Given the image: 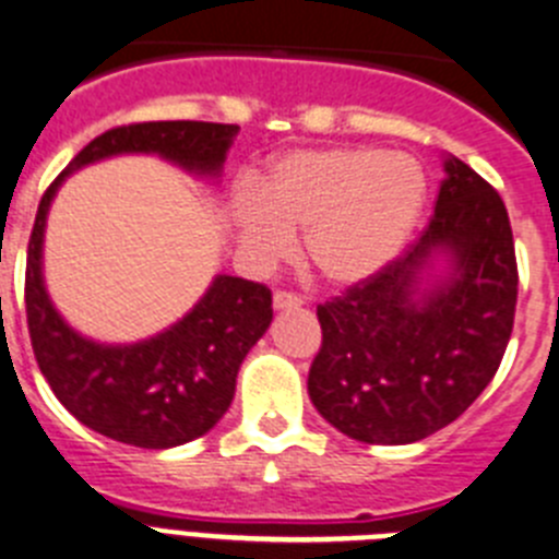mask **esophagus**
Here are the masks:
<instances>
[{
    "label": "esophagus",
    "mask_w": 559,
    "mask_h": 559,
    "mask_svg": "<svg viewBox=\"0 0 559 559\" xmlns=\"http://www.w3.org/2000/svg\"><path fill=\"white\" fill-rule=\"evenodd\" d=\"M273 306L278 311L298 309V306H304V298H300V295H295V292H275V295H273Z\"/></svg>",
    "instance_id": "esophagus-1"
}]
</instances>
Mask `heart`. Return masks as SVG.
Returning a JSON list of instances; mask_svg holds the SVG:
<instances>
[{
    "instance_id": "b5f03b06",
    "label": "heart",
    "mask_w": 559,
    "mask_h": 559,
    "mask_svg": "<svg viewBox=\"0 0 559 559\" xmlns=\"http://www.w3.org/2000/svg\"><path fill=\"white\" fill-rule=\"evenodd\" d=\"M426 203L415 158L376 147L298 150L230 205L245 259L267 267L306 234V259L334 286L373 278L409 242Z\"/></svg>"
}]
</instances>
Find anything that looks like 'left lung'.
Returning a JSON list of instances; mask_svg holds the SVG:
<instances>
[{
  "label": "left lung",
  "instance_id": "1",
  "mask_svg": "<svg viewBox=\"0 0 559 559\" xmlns=\"http://www.w3.org/2000/svg\"><path fill=\"white\" fill-rule=\"evenodd\" d=\"M435 214L381 273L317 306L309 399L342 435L404 445L462 415L512 334L518 264L504 200L454 155ZM437 260L450 264L433 273Z\"/></svg>",
  "mask_w": 559,
  "mask_h": 559
}]
</instances>
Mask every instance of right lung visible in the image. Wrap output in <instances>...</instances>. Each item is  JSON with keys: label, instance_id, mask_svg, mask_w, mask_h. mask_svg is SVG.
I'll return each instance as SVG.
<instances>
[{"label": "right lung", "instance_id": "obj_1", "mask_svg": "<svg viewBox=\"0 0 559 559\" xmlns=\"http://www.w3.org/2000/svg\"><path fill=\"white\" fill-rule=\"evenodd\" d=\"M239 128L217 122H139L85 144L44 192L27 245L24 304L33 354L55 399L97 435L135 449H175L203 437L228 412L239 365L273 323L264 284L217 275L194 309L167 331L105 345L58 314L44 284V228L60 183L78 169L128 153L158 155L217 180Z\"/></svg>", "mask_w": 559, "mask_h": 559}]
</instances>
